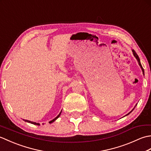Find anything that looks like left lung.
<instances>
[{
  "label": "left lung",
  "mask_w": 151,
  "mask_h": 151,
  "mask_svg": "<svg viewBox=\"0 0 151 151\" xmlns=\"http://www.w3.org/2000/svg\"><path fill=\"white\" fill-rule=\"evenodd\" d=\"M132 52H133V54H134V56H135V58H136V60H137V62H138V63H139V66H140V67L141 68H142V71H143V74L144 75V69H143V67H142V64H141V62H140V60H139V56H138V55H137V54H136V52H135V50H132ZM136 107V106H135ZM134 107V108H135ZM134 108L132 109V111H130L129 114H127L126 115H125V116H127V115H128L129 114H130L131 112H132L133 110H134Z\"/></svg>",
  "instance_id": "8db88e82"
}]
</instances>
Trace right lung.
I'll use <instances>...</instances> for the list:
<instances>
[{"label":"right lung","mask_w":151,"mask_h":151,"mask_svg":"<svg viewBox=\"0 0 151 151\" xmlns=\"http://www.w3.org/2000/svg\"><path fill=\"white\" fill-rule=\"evenodd\" d=\"M61 113H62V111L60 112V113L59 114V115H58V116L56 117H55L54 119H52V121H49V123H53V122L54 121H56L58 118L59 117H60V114H61ZM23 121H26V122H28V123H31V124H36V125H40V123H36V122H33V121H28V120H26V119H23Z\"/></svg>","instance_id":"obj_1"}]
</instances>
